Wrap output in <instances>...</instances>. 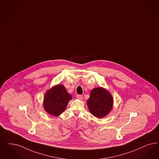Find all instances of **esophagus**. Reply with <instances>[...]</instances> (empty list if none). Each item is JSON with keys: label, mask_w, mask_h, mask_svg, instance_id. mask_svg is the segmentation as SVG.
<instances>
[{"label": "esophagus", "mask_w": 159, "mask_h": 159, "mask_svg": "<svg viewBox=\"0 0 159 159\" xmlns=\"http://www.w3.org/2000/svg\"><path fill=\"white\" fill-rule=\"evenodd\" d=\"M76 98L77 99H80V100H82L83 99V96L82 95H77Z\"/></svg>", "instance_id": "1"}]
</instances>
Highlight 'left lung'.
<instances>
[{
	"instance_id": "left-lung-1",
	"label": "left lung",
	"mask_w": 159,
	"mask_h": 159,
	"mask_svg": "<svg viewBox=\"0 0 159 159\" xmlns=\"http://www.w3.org/2000/svg\"><path fill=\"white\" fill-rule=\"evenodd\" d=\"M87 105L91 114L97 118H103L111 111L113 98L107 90L97 88L91 90Z\"/></svg>"
}]
</instances>
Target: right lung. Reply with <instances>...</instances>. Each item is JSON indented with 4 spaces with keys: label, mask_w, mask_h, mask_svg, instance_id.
<instances>
[{
    "label": "right lung",
    "mask_w": 159,
    "mask_h": 159,
    "mask_svg": "<svg viewBox=\"0 0 159 159\" xmlns=\"http://www.w3.org/2000/svg\"><path fill=\"white\" fill-rule=\"evenodd\" d=\"M71 98L63 85L58 84L47 92L44 99V108L49 114L58 116L64 111Z\"/></svg>",
    "instance_id": "right-lung-1"
}]
</instances>
